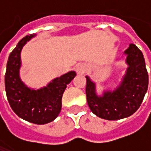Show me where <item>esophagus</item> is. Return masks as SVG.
Segmentation results:
<instances>
[{"instance_id":"1","label":"esophagus","mask_w":151,"mask_h":151,"mask_svg":"<svg viewBox=\"0 0 151 151\" xmlns=\"http://www.w3.org/2000/svg\"><path fill=\"white\" fill-rule=\"evenodd\" d=\"M76 71L78 74H84L86 71H87V66L84 64H80L78 65H77L76 67Z\"/></svg>"}]
</instances>
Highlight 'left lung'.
I'll return each mask as SVG.
<instances>
[{
  "mask_svg": "<svg viewBox=\"0 0 151 151\" xmlns=\"http://www.w3.org/2000/svg\"><path fill=\"white\" fill-rule=\"evenodd\" d=\"M129 65L120 86L98 97L95 85L86 76V93L91 111L100 118L114 121L133 114L142 104L148 89L149 76L142 51L135 45L125 50Z\"/></svg>",
  "mask_w": 151,
  "mask_h": 151,
  "instance_id": "1",
  "label": "left lung"
}]
</instances>
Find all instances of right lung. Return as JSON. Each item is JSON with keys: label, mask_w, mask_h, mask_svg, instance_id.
<instances>
[{"label": "right lung", "mask_w": 151, "mask_h": 151, "mask_svg": "<svg viewBox=\"0 0 151 151\" xmlns=\"http://www.w3.org/2000/svg\"><path fill=\"white\" fill-rule=\"evenodd\" d=\"M35 35L24 37L10 53L5 73V90L9 103L22 119L35 123L46 124L54 121L61 111L62 96L67 85L76 76L75 72L53 79L39 90L28 88L20 79V53L23 45Z\"/></svg>", "instance_id": "right-lung-1"}]
</instances>
